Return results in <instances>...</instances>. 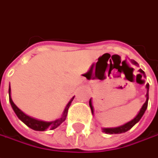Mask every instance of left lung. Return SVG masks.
<instances>
[{
  "instance_id": "left-lung-1",
  "label": "left lung",
  "mask_w": 158,
  "mask_h": 158,
  "mask_svg": "<svg viewBox=\"0 0 158 158\" xmlns=\"http://www.w3.org/2000/svg\"><path fill=\"white\" fill-rule=\"evenodd\" d=\"M133 63L137 64V62H135V60H133ZM140 72L144 75V72L143 70L140 69ZM146 87L148 89V91H147V94H146V97H147V99H146V102L144 103V105L142 107V109L140 110L139 113L137 114V116L134 119H132L131 121L126 123L123 126H120V127H114V128H104L103 131L106 133V134H110V135H112V134H121V133H125L127 131H128L129 129H131L136 124L137 122L141 119V118L143 117V115L144 114V112L146 111L147 107H148V101H149V83L146 85ZM89 106H90V109H91V112L93 113V107H92V105H91V101L89 100Z\"/></svg>"
}]
</instances>
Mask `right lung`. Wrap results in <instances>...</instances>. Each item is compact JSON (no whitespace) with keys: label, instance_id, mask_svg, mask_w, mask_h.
Masks as SVG:
<instances>
[{"label":"right lung","instance_id":"1","mask_svg":"<svg viewBox=\"0 0 158 158\" xmlns=\"http://www.w3.org/2000/svg\"><path fill=\"white\" fill-rule=\"evenodd\" d=\"M9 102L11 104V106L14 110V112L16 114V116L18 118L21 119L22 121L24 123V124L28 126L29 127H31V129L36 131H45L46 129H50V130H52L54 128L58 127L63 122L64 120L66 119V117H67V114H68V111H69V108L70 105H71V102L73 101L74 98L69 101V103L67 105L65 110H64L63 114H62V117L60 118H58L56 120L52 121V122H45V121H41V120H38V119H35V118H31L27 116L26 114H24L23 112L20 111L15 104L13 103V101L11 99V97H10V86H9Z\"/></svg>","mask_w":158,"mask_h":158}]
</instances>
